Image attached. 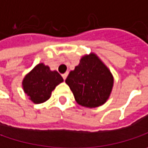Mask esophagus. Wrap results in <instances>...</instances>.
I'll use <instances>...</instances> for the list:
<instances>
[{"instance_id":"esophagus-1","label":"esophagus","mask_w":148,"mask_h":148,"mask_svg":"<svg viewBox=\"0 0 148 148\" xmlns=\"http://www.w3.org/2000/svg\"><path fill=\"white\" fill-rule=\"evenodd\" d=\"M62 78H63V79L65 80V79H66V78H67V76H68V73H65V74H62Z\"/></svg>"}]
</instances>
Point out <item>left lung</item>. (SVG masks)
Here are the masks:
<instances>
[{"label": "left lung", "mask_w": 148, "mask_h": 148, "mask_svg": "<svg viewBox=\"0 0 148 148\" xmlns=\"http://www.w3.org/2000/svg\"><path fill=\"white\" fill-rule=\"evenodd\" d=\"M65 82L78 104L92 108L103 105L109 98L114 77L101 59L95 53H90L82 57Z\"/></svg>", "instance_id": "1"}]
</instances>
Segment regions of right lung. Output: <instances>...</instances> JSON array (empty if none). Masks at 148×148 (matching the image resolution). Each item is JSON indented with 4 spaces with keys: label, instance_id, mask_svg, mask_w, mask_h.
I'll use <instances>...</instances> for the list:
<instances>
[{
    "label": "right lung",
    "instance_id": "right-lung-1",
    "mask_svg": "<svg viewBox=\"0 0 148 148\" xmlns=\"http://www.w3.org/2000/svg\"><path fill=\"white\" fill-rule=\"evenodd\" d=\"M62 81V77L56 70L51 71L44 63H39L25 75L22 86L29 100L40 104L47 101L51 91Z\"/></svg>",
    "mask_w": 148,
    "mask_h": 148
}]
</instances>
